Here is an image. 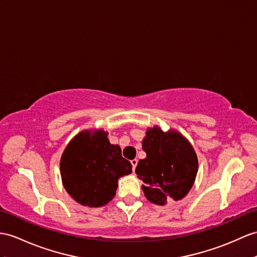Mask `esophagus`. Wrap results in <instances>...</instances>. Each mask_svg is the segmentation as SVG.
<instances>
[{"instance_id": "1", "label": "esophagus", "mask_w": 257, "mask_h": 257, "mask_svg": "<svg viewBox=\"0 0 257 257\" xmlns=\"http://www.w3.org/2000/svg\"><path fill=\"white\" fill-rule=\"evenodd\" d=\"M137 162H139V160H137V159H133V160H131V164H132L133 171L135 170V168H136V166H137Z\"/></svg>"}]
</instances>
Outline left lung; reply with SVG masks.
<instances>
[{
    "label": "left lung",
    "mask_w": 257,
    "mask_h": 257,
    "mask_svg": "<svg viewBox=\"0 0 257 257\" xmlns=\"http://www.w3.org/2000/svg\"><path fill=\"white\" fill-rule=\"evenodd\" d=\"M146 158L137 164L135 172L145 185L143 191L154 204L182 199L194 183L197 157L191 144L178 132L165 133L149 128L143 141Z\"/></svg>",
    "instance_id": "obj_1"
}]
</instances>
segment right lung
<instances>
[{
    "mask_svg": "<svg viewBox=\"0 0 257 257\" xmlns=\"http://www.w3.org/2000/svg\"><path fill=\"white\" fill-rule=\"evenodd\" d=\"M60 168L67 193L89 207L107 205L115 196L118 178L132 172L120 146L110 144L103 131L75 136L62 155Z\"/></svg>",
    "mask_w": 257,
    "mask_h": 257,
    "instance_id": "1",
    "label": "right lung"
}]
</instances>
